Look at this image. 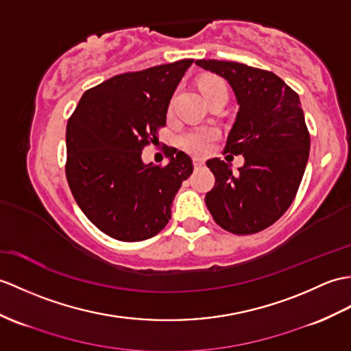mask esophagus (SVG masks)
Masks as SVG:
<instances>
[{"mask_svg": "<svg viewBox=\"0 0 351 351\" xmlns=\"http://www.w3.org/2000/svg\"><path fill=\"white\" fill-rule=\"evenodd\" d=\"M193 165H194V169H200V167H203V165H205V162H203V161L199 160V158H194V160H193Z\"/></svg>", "mask_w": 351, "mask_h": 351, "instance_id": "esophagus-1", "label": "esophagus"}]
</instances>
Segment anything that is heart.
Wrapping results in <instances>:
<instances>
[{
	"label": "heart",
	"instance_id": "obj_1",
	"mask_svg": "<svg viewBox=\"0 0 351 351\" xmlns=\"http://www.w3.org/2000/svg\"><path fill=\"white\" fill-rule=\"evenodd\" d=\"M202 93L205 94L206 100L213 99V97L218 94L227 95V85L223 79L217 76H209L202 79L200 82ZM217 133L214 130L209 128H200V130H193L181 136V146L186 151L193 154V156H205L213 148V142L215 141Z\"/></svg>",
	"mask_w": 351,
	"mask_h": 351
}]
</instances>
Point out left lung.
<instances>
[{
    "label": "left lung",
    "instance_id": "left-lung-1",
    "mask_svg": "<svg viewBox=\"0 0 351 351\" xmlns=\"http://www.w3.org/2000/svg\"><path fill=\"white\" fill-rule=\"evenodd\" d=\"M195 64L230 84L239 112L223 154L245 158L238 173L219 158L206 161L215 176L206 206L227 232H262L290 208L306 167L309 132L299 95L272 71L233 61Z\"/></svg>",
    "mask_w": 351,
    "mask_h": 351
}]
</instances>
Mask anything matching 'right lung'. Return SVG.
<instances>
[{
    "label": "right lung",
    "mask_w": 351,
    "mask_h": 351,
    "mask_svg": "<svg viewBox=\"0 0 351 351\" xmlns=\"http://www.w3.org/2000/svg\"><path fill=\"white\" fill-rule=\"evenodd\" d=\"M193 60L117 75L84 93L67 122L65 176L79 208L113 239L145 241L165 229L178 190L193 173L185 152L143 165L158 142L170 99Z\"/></svg>",
    "instance_id": "1"
}]
</instances>
